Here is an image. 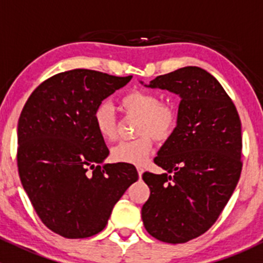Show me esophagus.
Listing matches in <instances>:
<instances>
[{
  "label": "esophagus",
  "mask_w": 263,
  "mask_h": 263,
  "mask_svg": "<svg viewBox=\"0 0 263 263\" xmlns=\"http://www.w3.org/2000/svg\"><path fill=\"white\" fill-rule=\"evenodd\" d=\"M137 172H139V177L141 178L142 173H144V168H142V166H137Z\"/></svg>",
  "instance_id": "esophagus-1"
}]
</instances>
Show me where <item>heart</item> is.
I'll use <instances>...</instances> for the list:
<instances>
[{
    "label": "heart",
    "mask_w": 263,
    "mask_h": 263,
    "mask_svg": "<svg viewBox=\"0 0 263 263\" xmlns=\"http://www.w3.org/2000/svg\"><path fill=\"white\" fill-rule=\"evenodd\" d=\"M121 110L128 117H136L132 141L119 142L110 151L116 163L142 165L154 146V140L165 142L173 136L178 122V112L171 102L160 100L158 94L146 90H131L119 99ZM95 129L104 141L117 137V118L109 103H100L92 113Z\"/></svg>",
    "instance_id": "heart-1"
}]
</instances>
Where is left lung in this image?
I'll list each match as a JSON object with an SVG mask.
<instances>
[{"instance_id": "8db88e82", "label": "left lung", "mask_w": 263, "mask_h": 263, "mask_svg": "<svg viewBox=\"0 0 263 263\" xmlns=\"http://www.w3.org/2000/svg\"><path fill=\"white\" fill-rule=\"evenodd\" d=\"M144 84V82H141ZM145 86L179 95L178 122L145 172L150 197L141 216L150 235L185 243L208 232L234 192L242 172V124L220 82L196 66L158 76Z\"/></svg>"}]
</instances>
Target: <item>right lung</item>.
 <instances>
[{
  "label": "right lung",
  "mask_w": 263,
  "mask_h": 263,
  "mask_svg": "<svg viewBox=\"0 0 263 263\" xmlns=\"http://www.w3.org/2000/svg\"><path fill=\"white\" fill-rule=\"evenodd\" d=\"M132 76L85 68L57 73L29 97L17 123L21 184L48 229L70 239L102 232L113 208L139 179L109 155L92 122L95 108Z\"/></svg>",
  "instance_id": "obj_1"
}]
</instances>
